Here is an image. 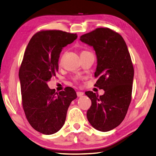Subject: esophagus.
Returning <instances> with one entry per match:
<instances>
[{
	"label": "esophagus",
	"mask_w": 156,
	"mask_h": 156,
	"mask_svg": "<svg viewBox=\"0 0 156 156\" xmlns=\"http://www.w3.org/2000/svg\"><path fill=\"white\" fill-rule=\"evenodd\" d=\"M76 94H77V96L78 97H81V96H82V95H83V93L82 92V91H77Z\"/></svg>",
	"instance_id": "obj_1"
}]
</instances>
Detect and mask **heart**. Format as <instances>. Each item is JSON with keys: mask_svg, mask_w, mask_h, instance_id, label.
Instances as JSON below:
<instances>
[{"mask_svg": "<svg viewBox=\"0 0 156 156\" xmlns=\"http://www.w3.org/2000/svg\"><path fill=\"white\" fill-rule=\"evenodd\" d=\"M86 52H87V51H83L82 52V53H81V54H82V53H86Z\"/></svg>", "mask_w": 156, "mask_h": 156, "instance_id": "1", "label": "heart"}]
</instances>
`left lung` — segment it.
<instances>
[{
    "mask_svg": "<svg viewBox=\"0 0 156 156\" xmlns=\"http://www.w3.org/2000/svg\"><path fill=\"white\" fill-rule=\"evenodd\" d=\"M80 41L92 46L98 58L95 86L105 93L85 94L91 101L87 118L94 129L107 132L125 119L132 99L134 68L126 44L121 35L107 27H99L82 35Z\"/></svg>",
    "mask_w": 156,
    "mask_h": 156,
    "instance_id": "1",
    "label": "left lung"
}]
</instances>
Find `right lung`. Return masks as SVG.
Masks as SVG:
<instances>
[{
	"mask_svg": "<svg viewBox=\"0 0 156 156\" xmlns=\"http://www.w3.org/2000/svg\"><path fill=\"white\" fill-rule=\"evenodd\" d=\"M76 34L61 30H42L33 35L19 70L23 111L30 125L39 133L53 134L65 124L75 90L66 87L57 93L47 82L55 76L62 47L73 43Z\"/></svg>",
	"mask_w": 156,
	"mask_h": 156,
	"instance_id": "right-lung-1",
	"label": "right lung"
}]
</instances>
